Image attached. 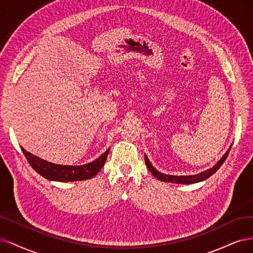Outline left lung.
<instances>
[{
  "label": "left lung",
  "mask_w": 253,
  "mask_h": 253,
  "mask_svg": "<svg viewBox=\"0 0 253 253\" xmlns=\"http://www.w3.org/2000/svg\"><path fill=\"white\" fill-rule=\"evenodd\" d=\"M230 148H231V146H230ZM230 148L227 150V152L222 157V159L219 160L212 168H209L206 171H203V172H201L199 174H194V175H168V174L161 173L160 171H158L156 168H154L151 165V163L149 162V160H148V158H147V156H146V154H145V163H146V166L148 167L150 172L157 178H159L160 181L168 182V183H174V184H193V183H199V182H202L204 180H207L208 177H210L213 173H215L216 171L218 170V168L223 165V163L225 162V160L227 159L228 154H229Z\"/></svg>",
  "instance_id": "8db88e82"
}]
</instances>
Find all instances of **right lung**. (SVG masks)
I'll return each instance as SVG.
<instances>
[{
	"instance_id": "obj_1",
	"label": "right lung",
	"mask_w": 253,
	"mask_h": 253,
	"mask_svg": "<svg viewBox=\"0 0 253 253\" xmlns=\"http://www.w3.org/2000/svg\"><path fill=\"white\" fill-rule=\"evenodd\" d=\"M24 156L27 159L30 166L34 168L39 174L44 176L49 181L56 182H76V181H85L88 178L93 177L104 166L109 149L106 150L102 156L94 160L91 163H88L81 166H68V165H58L53 163L47 162L34 156L30 152L26 151L21 147Z\"/></svg>"
}]
</instances>
